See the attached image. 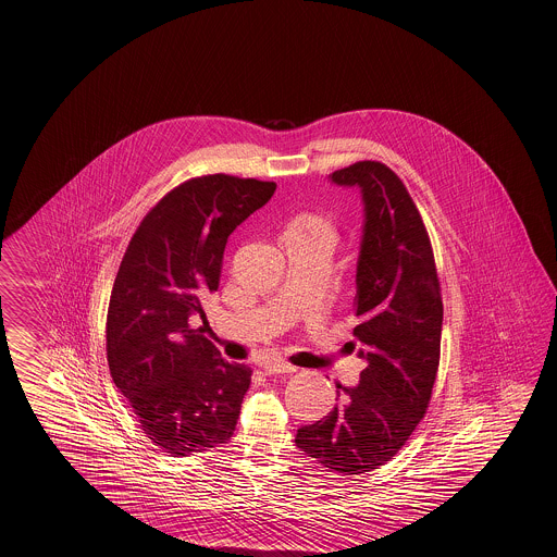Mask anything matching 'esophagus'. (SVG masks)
I'll use <instances>...</instances> for the list:
<instances>
[{"instance_id": "esophagus-1", "label": "esophagus", "mask_w": 557, "mask_h": 557, "mask_svg": "<svg viewBox=\"0 0 557 557\" xmlns=\"http://www.w3.org/2000/svg\"><path fill=\"white\" fill-rule=\"evenodd\" d=\"M261 368L268 373H294V371H298L296 366L282 361V359H268V361L261 363Z\"/></svg>"}]
</instances>
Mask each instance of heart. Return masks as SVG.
<instances>
[{"label": "heart", "instance_id": "b5f03b06", "mask_svg": "<svg viewBox=\"0 0 557 557\" xmlns=\"http://www.w3.org/2000/svg\"><path fill=\"white\" fill-rule=\"evenodd\" d=\"M284 235L298 236V238H308V240H322L333 245L335 238V228L331 220L324 219L321 214L306 212L294 220H289Z\"/></svg>", "mask_w": 557, "mask_h": 557}]
</instances>
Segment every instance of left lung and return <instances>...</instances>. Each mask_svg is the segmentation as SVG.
Wrapping results in <instances>:
<instances>
[{
    "label": "left lung",
    "instance_id": "8db88e82",
    "mask_svg": "<svg viewBox=\"0 0 557 557\" xmlns=\"http://www.w3.org/2000/svg\"><path fill=\"white\" fill-rule=\"evenodd\" d=\"M331 180L359 187L366 206L347 343L366 370L357 386L337 384V405L300 426L296 445L329 472L359 475L394 459L429 408L443 300L431 238L403 180L380 161H357Z\"/></svg>",
    "mask_w": 557,
    "mask_h": 557
}]
</instances>
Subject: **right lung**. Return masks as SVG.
<instances>
[{
  "label": "right lung",
  "mask_w": 557,
  "mask_h": 557,
  "mask_svg": "<svg viewBox=\"0 0 557 557\" xmlns=\"http://www.w3.org/2000/svg\"><path fill=\"white\" fill-rule=\"evenodd\" d=\"M273 182L202 175L173 187L131 238L114 280L106 351L116 388L152 445L202 454L235 433L253 370L228 363L202 335L231 233L270 202Z\"/></svg>",
  "instance_id": "obj_1"
}]
</instances>
